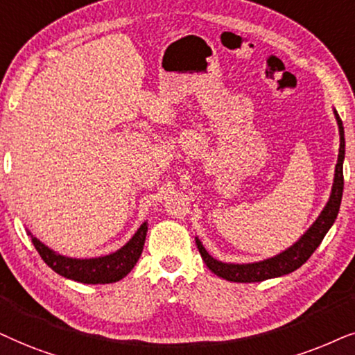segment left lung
Returning <instances> with one entry per match:
<instances>
[{
  "label": "left lung",
  "instance_id": "1",
  "mask_svg": "<svg viewBox=\"0 0 355 355\" xmlns=\"http://www.w3.org/2000/svg\"><path fill=\"white\" fill-rule=\"evenodd\" d=\"M334 116H336L338 128H339V154H338V164L334 168V180L331 187V195L329 200L323 207V211L320 212V216L316 217L313 224L309 227V230L297 240L294 245H291L289 248L281 252L276 257H271L263 261H254V263H224L219 259L212 258L209 253L206 252V248L202 247L201 240H196L198 250H200L202 261L206 263V266L211 269L216 276L222 277L225 281L232 282H261L266 279H272V277L284 276L295 269H299L306 259H309L321 240L324 239V235L328 234V230L331 229V225L336 220L339 206H341L343 200V190H344V175H343V162H344V154H346V139H344V126L341 118H339L338 112L334 110Z\"/></svg>",
  "mask_w": 355,
  "mask_h": 355
}]
</instances>
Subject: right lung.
<instances>
[{
	"label": "right lung",
	"mask_w": 355,
	"mask_h": 355,
	"mask_svg": "<svg viewBox=\"0 0 355 355\" xmlns=\"http://www.w3.org/2000/svg\"><path fill=\"white\" fill-rule=\"evenodd\" d=\"M146 234H148V222H143L130 242H126L116 252L97 258H69L49 248L29 232L35 250L55 272L66 279L83 282V284H110L123 279L138 263L143 253Z\"/></svg>",
	"instance_id": "1"
}]
</instances>
